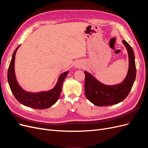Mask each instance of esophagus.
I'll return each mask as SVG.
<instances>
[{
  "mask_svg": "<svg viewBox=\"0 0 148 148\" xmlns=\"http://www.w3.org/2000/svg\"><path fill=\"white\" fill-rule=\"evenodd\" d=\"M81 66V65H79L78 64H75V67H77V68H78V67H80Z\"/></svg>",
  "mask_w": 148,
  "mask_h": 148,
  "instance_id": "esophagus-1",
  "label": "esophagus"
}]
</instances>
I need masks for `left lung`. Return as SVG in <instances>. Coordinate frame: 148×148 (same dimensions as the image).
Instances as JSON below:
<instances>
[{
	"instance_id": "left-lung-1",
	"label": "left lung",
	"mask_w": 148,
	"mask_h": 148,
	"mask_svg": "<svg viewBox=\"0 0 148 148\" xmlns=\"http://www.w3.org/2000/svg\"><path fill=\"white\" fill-rule=\"evenodd\" d=\"M129 57V69L126 78L120 84L109 86L98 82L87 71H84V93L87 99L96 106H106L117 104L123 101L130 92L136 78L135 54L132 47L123 40Z\"/></svg>"
}]
</instances>
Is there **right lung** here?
Wrapping results in <instances>:
<instances>
[{"instance_id": "add662e5", "label": "right lung", "mask_w": 148, "mask_h": 148, "mask_svg": "<svg viewBox=\"0 0 148 148\" xmlns=\"http://www.w3.org/2000/svg\"><path fill=\"white\" fill-rule=\"evenodd\" d=\"M18 46L13 53L12 60L8 69L7 78L11 91L16 99L21 104L35 109H44L51 107L59 99L62 91V84L69 71L62 73L55 88L47 92L39 93H30L25 91L18 83L15 74L14 64L16 52Z\"/></svg>"}]
</instances>
